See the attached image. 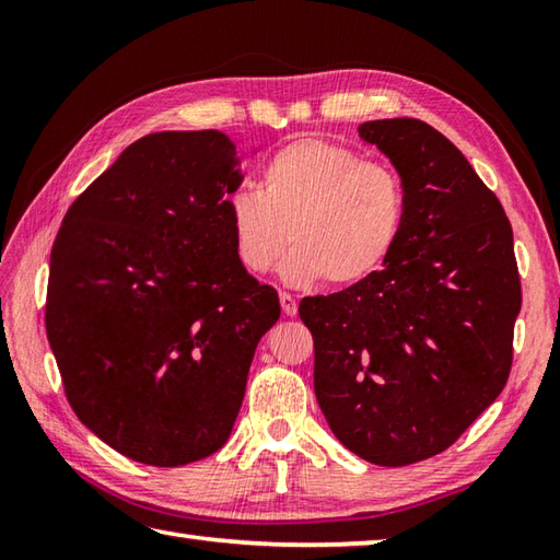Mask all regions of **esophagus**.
Returning <instances> with one entry per match:
<instances>
[{"label": "esophagus", "mask_w": 560, "mask_h": 560, "mask_svg": "<svg viewBox=\"0 0 560 560\" xmlns=\"http://www.w3.org/2000/svg\"><path fill=\"white\" fill-rule=\"evenodd\" d=\"M279 301H281V311H283V315H289V317H293L295 313H299V301H295L291 293H287V291H281V293H279Z\"/></svg>", "instance_id": "1"}]
</instances>
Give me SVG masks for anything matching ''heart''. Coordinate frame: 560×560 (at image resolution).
<instances>
[{"mask_svg": "<svg viewBox=\"0 0 560 560\" xmlns=\"http://www.w3.org/2000/svg\"><path fill=\"white\" fill-rule=\"evenodd\" d=\"M407 205V183L395 165L305 137L265 163L261 192L241 187L229 195L225 219L245 271H269L291 241L283 279L293 287L325 279L343 289L387 265L401 241Z\"/></svg>", "mask_w": 560, "mask_h": 560, "instance_id": "heart-1", "label": "heart"}]
</instances>
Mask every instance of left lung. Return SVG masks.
<instances>
[{
    "label": "left lung",
    "mask_w": 560,
    "mask_h": 560,
    "mask_svg": "<svg viewBox=\"0 0 560 560\" xmlns=\"http://www.w3.org/2000/svg\"><path fill=\"white\" fill-rule=\"evenodd\" d=\"M407 183L387 265L301 301L315 395L343 445L380 467L445 452L501 395L522 287L513 229L462 151L421 120L359 127Z\"/></svg>",
    "instance_id": "left-lung-1"
}]
</instances>
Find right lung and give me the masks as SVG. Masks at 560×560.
<instances>
[{"mask_svg":"<svg viewBox=\"0 0 560 560\" xmlns=\"http://www.w3.org/2000/svg\"><path fill=\"white\" fill-rule=\"evenodd\" d=\"M243 183L219 129L135 141L69 207L45 329L69 407L125 457L185 467L221 450L279 295L233 253Z\"/></svg>","mask_w":560,"mask_h":560,"instance_id":"right-lung-1","label":"right lung"}]
</instances>
